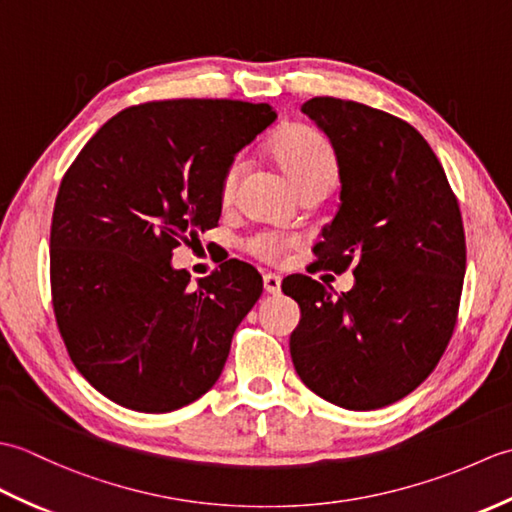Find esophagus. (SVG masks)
<instances>
[{
  "mask_svg": "<svg viewBox=\"0 0 512 512\" xmlns=\"http://www.w3.org/2000/svg\"><path fill=\"white\" fill-rule=\"evenodd\" d=\"M264 288H266L268 295H279V292H281V277H277L273 273L264 275Z\"/></svg>",
  "mask_w": 512,
  "mask_h": 512,
  "instance_id": "esophagus-1",
  "label": "esophagus"
}]
</instances>
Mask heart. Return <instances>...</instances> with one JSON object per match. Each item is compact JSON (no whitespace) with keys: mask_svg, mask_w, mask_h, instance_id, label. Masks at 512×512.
<instances>
[{"mask_svg":"<svg viewBox=\"0 0 512 512\" xmlns=\"http://www.w3.org/2000/svg\"><path fill=\"white\" fill-rule=\"evenodd\" d=\"M270 156L286 178L295 184L301 195H323L339 178V156L330 140L317 129L306 125H288L270 140ZM246 173L242 156L228 162L220 178V198L224 204L233 202ZM299 244V237L279 231H255L244 237L242 248L250 257L266 264H277L292 246Z\"/></svg>","mask_w":512,"mask_h":512,"instance_id":"obj_1","label":"heart"}]
</instances>
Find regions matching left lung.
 I'll use <instances>...</instances> for the list:
<instances>
[{"label": "left lung", "instance_id": "8db88e82", "mask_svg": "<svg viewBox=\"0 0 512 512\" xmlns=\"http://www.w3.org/2000/svg\"><path fill=\"white\" fill-rule=\"evenodd\" d=\"M301 110L332 140L341 176L314 264L352 270L356 284L334 299L308 275L284 281L301 308L290 356L314 394L372 411L420 387L451 341L466 270L460 204L427 140L402 118L332 96Z\"/></svg>", "mask_w": 512, "mask_h": 512}]
</instances>
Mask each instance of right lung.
I'll return each instance as SVG.
<instances>
[{
  "mask_svg": "<svg viewBox=\"0 0 512 512\" xmlns=\"http://www.w3.org/2000/svg\"><path fill=\"white\" fill-rule=\"evenodd\" d=\"M275 118L228 99L132 105L65 171L50 226L54 319L74 367L116 405L176 411L220 378L262 275L228 259L189 288L171 255L217 226L226 165Z\"/></svg>",
  "mask_w": 512,
  "mask_h": 512,
  "instance_id": "1",
  "label": "right lung"
}]
</instances>
